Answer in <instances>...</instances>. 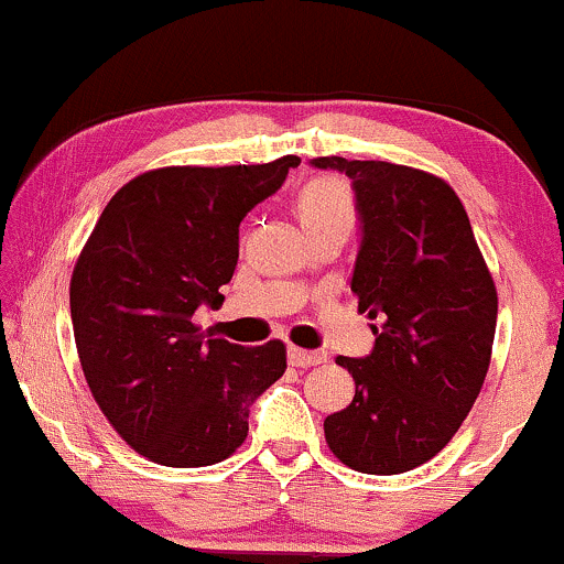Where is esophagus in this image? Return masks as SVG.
<instances>
[{
  "label": "esophagus",
  "instance_id": "1",
  "mask_svg": "<svg viewBox=\"0 0 564 564\" xmlns=\"http://www.w3.org/2000/svg\"><path fill=\"white\" fill-rule=\"evenodd\" d=\"M288 359L297 369H308V367H319V364L327 361V354H322V350H303V348L290 346Z\"/></svg>",
  "mask_w": 564,
  "mask_h": 564
}]
</instances>
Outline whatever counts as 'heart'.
Here are the masks:
<instances>
[{
    "instance_id": "b5f03b06",
    "label": "heart",
    "mask_w": 564,
    "mask_h": 564,
    "mask_svg": "<svg viewBox=\"0 0 564 564\" xmlns=\"http://www.w3.org/2000/svg\"><path fill=\"white\" fill-rule=\"evenodd\" d=\"M297 210H301L303 227L311 231L322 229H350L354 224V200L340 178L319 176L311 178L297 192Z\"/></svg>"
}]
</instances>
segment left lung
Masks as SVG:
<instances>
[{"label":"left lung","mask_w":564,"mask_h":564,"mask_svg":"<svg viewBox=\"0 0 564 564\" xmlns=\"http://www.w3.org/2000/svg\"><path fill=\"white\" fill-rule=\"evenodd\" d=\"M311 165L350 178L361 218L350 290L377 322L372 354L337 356L356 395L324 420V438L356 473H409L454 438L478 399L499 314L494 276L443 178L337 155Z\"/></svg>","instance_id":"8db88e82"}]
</instances>
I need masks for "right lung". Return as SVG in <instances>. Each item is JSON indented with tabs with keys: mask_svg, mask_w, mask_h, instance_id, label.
Wrapping results in <instances>:
<instances>
[{
	"mask_svg": "<svg viewBox=\"0 0 564 564\" xmlns=\"http://www.w3.org/2000/svg\"><path fill=\"white\" fill-rule=\"evenodd\" d=\"M297 163L144 171L110 197L73 267L86 386L116 433L155 465L208 467L235 454L253 401L288 369L282 340L237 346L205 335L192 314L221 301L240 221Z\"/></svg>",
	"mask_w": 564,
	"mask_h": 564,
	"instance_id": "right-lung-1",
	"label": "right lung"
}]
</instances>
